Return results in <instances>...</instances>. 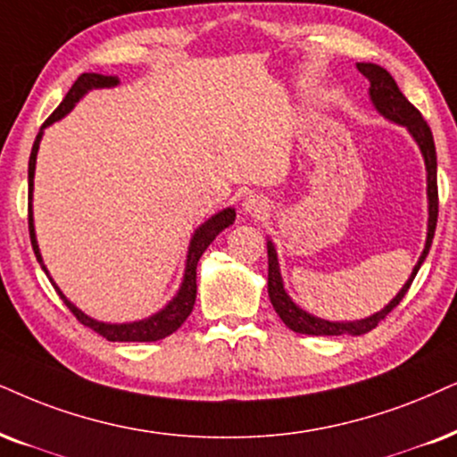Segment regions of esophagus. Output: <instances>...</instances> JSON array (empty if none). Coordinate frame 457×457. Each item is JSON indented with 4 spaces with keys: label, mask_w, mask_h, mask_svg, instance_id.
<instances>
[{
    "label": "esophagus",
    "mask_w": 457,
    "mask_h": 457,
    "mask_svg": "<svg viewBox=\"0 0 457 457\" xmlns=\"http://www.w3.org/2000/svg\"><path fill=\"white\" fill-rule=\"evenodd\" d=\"M242 206H245V211L253 217H262L268 212V202H265V198H262V195H257V194L246 195L245 202H242Z\"/></svg>",
    "instance_id": "obj_1"
}]
</instances>
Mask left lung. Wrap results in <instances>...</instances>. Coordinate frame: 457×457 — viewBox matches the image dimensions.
Listing matches in <instances>:
<instances>
[{
  "label": "left lung",
  "instance_id": "8db88e82",
  "mask_svg": "<svg viewBox=\"0 0 457 457\" xmlns=\"http://www.w3.org/2000/svg\"><path fill=\"white\" fill-rule=\"evenodd\" d=\"M358 71H361L371 84L369 88V95H371L373 105L378 107V112L386 115V118L392 120V122L407 126V130L411 132L415 141L424 154L426 160V170H428V236H426V246L424 253H421L418 265H415L411 271V278L405 282V287L401 288V293L392 299V302L386 305L382 312L369 316L365 320L356 322H331L316 319V316L303 312L299 305L291 302V297L285 293V287H282L280 270H278V259H276L274 245L268 242V295L270 302L274 305L276 314L280 316L282 322L295 333L303 335H362L369 333L371 328L379 325V320H384L386 316L390 314L392 310L396 308L398 303L403 302L405 293L411 287V282L418 274L420 265L424 263L426 255H428L432 238H435L436 229V217H438V187H436V149H435V138H432L430 126L426 124V120L421 118V113L415 109L411 103L407 101V96L403 95L401 88H398L395 78L386 71L384 67L373 65V62H358Z\"/></svg>",
  "mask_w": 457,
  "mask_h": 457
}]
</instances>
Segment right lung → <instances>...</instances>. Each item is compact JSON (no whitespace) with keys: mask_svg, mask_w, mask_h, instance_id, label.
Returning a JSON list of instances; mask_svg holds the SVG:
<instances>
[{"mask_svg":"<svg viewBox=\"0 0 457 457\" xmlns=\"http://www.w3.org/2000/svg\"><path fill=\"white\" fill-rule=\"evenodd\" d=\"M118 84V78L115 75H101V73H82L78 79H75V84L69 88L67 96L62 99V103L59 107L52 112V115L48 120H46L42 129L46 126H50L52 122H56V120H61L62 115H67L71 109L75 107V103H78L86 92L92 90V88H109V86H115ZM39 138H42V130L37 132L36 137V143H33V149H31V155H29V236H31V246H33V253H36L39 265H42V270L48 274V270H46V265L42 262V255H39V246H37V240H36V229H33V212H31V195H33V175H36V158H37V149H39ZM236 219V212L234 209H225L221 212H217L215 217H211L209 221L202 223L198 229H195L192 242H189V251H187V263H186V276H183V285L179 288L177 297L172 299V302L166 305L164 310L158 312V314H154L152 319H145V320H138V322H129V325H107V322H99L95 319H88V316L84 314L82 310H78L75 305L69 302V299L62 295L61 288L52 282V287L56 288V293H59L62 302L69 310L73 312V316L82 322L84 327L92 328V331H96L103 337L107 339V342H158V339H164L169 337L170 333H175L179 327L183 325V322L187 320V316L192 314L194 310V303H195V268H198V262L202 257V253L206 251V246L211 245L212 240L217 238L219 234L223 232L225 228H229V225L234 223Z\"/></svg>","mask_w":457,"mask_h":457,"instance_id":"1","label":"right lung"}]
</instances>
